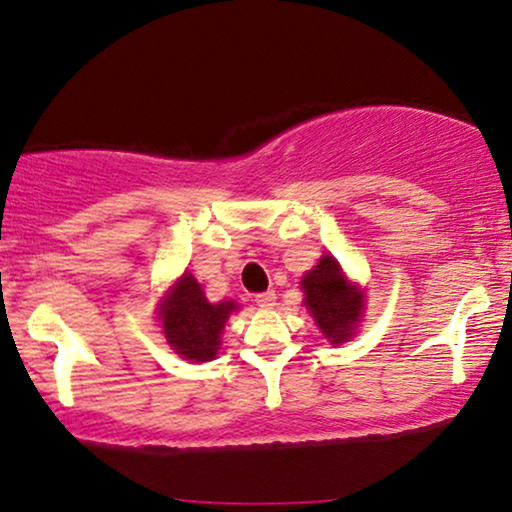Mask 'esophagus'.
<instances>
[{"instance_id":"1","label":"esophagus","mask_w":512,"mask_h":512,"mask_svg":"<svg viewBox=\"0 0 512 512\" xmlns=\"http://www.w3.org/2000/svg\"><path fill=\"white\" fill-rule=\"evenodd\" d=\"M255 302L260 309H271V306L276 304V292L274 290H267V292H260V295H255Z\"/></svg>"}]
</instances>
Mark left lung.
Segmentation results:
<instances>
[{"label": "left lung", "instance_id": "8db88e82", "mask_svg": "<svg viewBox=\"0 0 512 512\" xmlns=\"http://www.w3.org/2000/svg\"><path fill=\"white\" fill-rule=\"evenodd\" d=\"M304 306L316 320L318 330L330 344H344L356 335L363 318V288L349 283V278L332 255H323L316 267L306 271L302 281Z\"/></svg>", "mask_w": 512, "mask_h": 512}]
</instances>
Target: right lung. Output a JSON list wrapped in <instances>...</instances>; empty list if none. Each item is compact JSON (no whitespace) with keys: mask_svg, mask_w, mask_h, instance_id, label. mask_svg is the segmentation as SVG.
<instances>
[{"mask_svg":"<svg viewBox=\"0 0 512 512\" xmlns=\"http://www.w3.org/2000/svg\"><path fill=\"white\" fill-rule=\"evenodd\" d=\"M236 309V302L210 304L201 283L185 271L159 304V320L177 356L206 363L217 356L224 323Z\"/></svg>","mask_w":512,"mask_h":512,"instance_id":"obj_1","label":"right lung"}]
</instances>
